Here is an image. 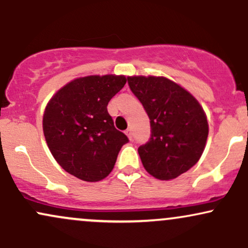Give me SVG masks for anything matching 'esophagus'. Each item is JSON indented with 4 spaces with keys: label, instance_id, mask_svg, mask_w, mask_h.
Listing matches in <instances>:
<instances>
[{
    "label": "esophagus",
    "instance_id": "1",
    "mask_svg": "<svg viewBox=\"0 0 248 248\" xmlns=\"http://www.w3.org/2000/svg\"><path fill=\"white\" fill-rule=\"evenodd\" d=\"M124 133H126V135L128 136V139H129V140H132V139H133V134H132V130H130V129H127L126 132H124Z\"/></svg>",
    "mask_w": 248,
    "mask_h": 248
}]
</instances>
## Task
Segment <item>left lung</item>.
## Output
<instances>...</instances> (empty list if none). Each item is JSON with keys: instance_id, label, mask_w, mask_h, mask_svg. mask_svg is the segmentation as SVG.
Instances as JSON below:
<instances>
[{"instance_id": "8db88e82", "label": "left lung", "mask_w": 248, "mask_h": 248, "mask_svg": "<svg viewBox=\"0 0 248 248\" xmlns=\"http://www.w3.org/2000/svg\"><path fill=\"white\" fill-rule=\"evenodd\" d=\"M128 85L150 120L152 135L139 147L144 169L169 181L197 163L205 148L209 124L193 96L164 77H128Z\"/></svg>"}]
</instances>
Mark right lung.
I'll return each mask as SVG.
<instances>
[{
	"label": "right lung",
	"mask_w": 248,
	"mask_h": 248,
	"mask_svg": "<svg viewBox=\"0 0 248 248\" xmlns=\"http://www.w3.org/2000/svg\"><path fill=\"white\" fill-rule=\"evenodd\" d=\"M126 81L124 76L82 77L47 102L43 132L65 171L86 182L101 181L112 171L128 138L114 127L107 105Z\"/></svg>",
	"instance_id": "add662e5"
}]
</instances>
